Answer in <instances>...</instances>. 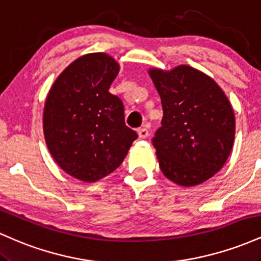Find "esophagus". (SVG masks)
Wrapping results in <instances>:
<instances>
[{"instance_id":"34e87169","label":"esophagus","mask_w":261,"mask_h":261,"mask_svg":"<svg viewBox=\"0 0 261 261\" xmlns=\"http://www.w3.org/2000/svg\"><path fill=\"white\" fill-rule=\"evenodd\" d=\"M139 136L140 139H146L148 136V130L146 127H141L139 128Z\"/></svg>"}]
</instances>
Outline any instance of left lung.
Listing matches in <instances>:
<instances>
[{
	"label": "left lung",
	"instance_id": "obj_1",
	"mask_svg": "<svg viewBox=\"0 0 261 261\" xmlns=\"http://www.w3.org/2000/svg\"><path fill=\"white\" fill-rule=\"evenodd\" d=\"M161 95L163 119L152 143L161 170L182 187L201 184L223 167L232 151L236 120L214 80L190 66L149 71Z\"/></svg>",
	"mask_w": 261,
	"mask_h": 261
}]
</instances>
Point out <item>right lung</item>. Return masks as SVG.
Listing matches in <instances>:
<instances>
[{"instance_id": "1", "label": "right lung", "mask_w": 261, "mask_h": 261, "mask_svg": "<svg viewBox=\"0 0 261 261\" xmlns=\"http://www.w3.org/2000/svg\"><path fill=\"white\" fill-rule=\"evenodd\" d=\"M119 65L106 54L77 59L55 81L44 108V136L67 174L95 181L124 161L137 133L126 126L124 104L109 93Z\"/></svg>"}]
</instances>
